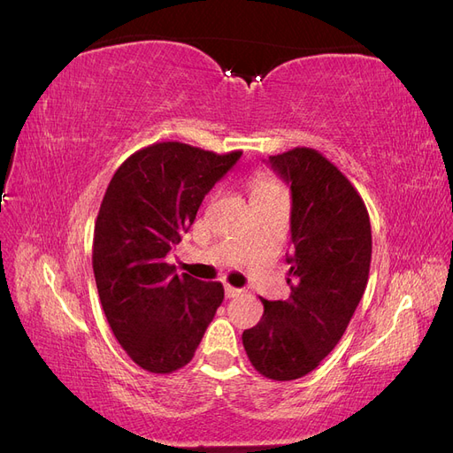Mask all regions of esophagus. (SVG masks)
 I'll list each match as a JSON object with an SVG mask.
<instances>
[{
    "instance_id": "esophagus-1",
    "label": "esophagus",
    "mask_w": 453,
    "mask_h": 453,
    "mask_svg": "<svg viewBox=\"0 0 453 453\" xmlns=\"http://www.w3.org/2000/svg\"><path fill=\"white\" fill-rule=\"evenodd\" d=\"M240 293H242V289H236V287H232V285H225V296L226 298H234Z\"/></svg>"
}]
</instances>
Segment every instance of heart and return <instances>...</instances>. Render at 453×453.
Returning a JSON list of instances; mask_svg holds the SVG:
<instances>
[{"instance_id":"1","label":"heart","mask_w":453,"mask_h":453,"mask_svg":"<svg viewBox=\"0 0 453 453\" xmlns=\"http://www.w3.org/2000/svg\"><path fill=\"white\" fill-rule=\"evenodd\" d=\"M253 196H278L283 195L281 185L268 172H257L251 181Z\"/></svg>"}]
</instances>
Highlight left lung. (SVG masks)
<instances>
[{
  "mask_svg": "<svg viewBox=\"0 0 453 453\" xmlns=\"http://www.w3.org/2000/svg\"><path fill=\"white\" fill-rule=\"evenodd\" d=\"M268 162L293 195L291 295L260 298L263 318L242 342L258 374L289 381L318 368L344 336L366 289L372 234L357 188L319 150L295 147Z\"/></svg>",
  "mask_w": 453,
  "mask_h": 453,
  "instance_id": "obj_1",
  "label": "left lung"
}]
</instances>
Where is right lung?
Returning a JSON list of instances; mask_svg holds the SVG:
<instances>
[{
    "mask_svg": "<svg viewBox=\"0 0 453 453\" xmlns=\"http://www.w3.org/2000/svg\"><path fill=\"white\" fill-rule=\"evenodd\" d=\"M240 157L160 142L135 150L107 185L92 240L96 287L119 344L147 372L190 363L223 303L221 283L180 276L166 255Z\"/></svg>",
    "mask_w": 453,
    "mask_h": 453,
    "instance_id": "obj_1",
    "label": "right lung"
}]
</instances>
